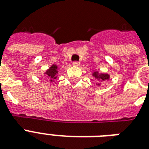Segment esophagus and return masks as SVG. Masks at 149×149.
Listing matches in <instances>:
<instances>
[{
    "label": "esophagus",
    "instance_id": "esophagus-1",
    "mask_svg": "<svg viewBox=\"0 0 149 149\" xmlns=\"http://www.w3.org/2000/svg\"><path fill=\"white\" fill-rule=\"evenodd\" d=\"M72 65H75V66H79V62H77V61H75V62H73V63H72Z\"/></svg>",
    "mask_w": 149,
    "mask_h": 149
}]
</instances>
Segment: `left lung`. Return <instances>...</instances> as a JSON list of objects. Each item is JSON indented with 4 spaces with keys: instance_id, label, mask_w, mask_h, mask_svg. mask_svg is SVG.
<instances>
[{
    "instance_id": "left-lung-1",
    "label": "left lung",
    "mask_w": 149,
    "mask_h": 149,
    "mask_svg": "<svg viewBox=\"0 0 149 149\" xmlns=\"http://www.w3.org/2000/svg\"><path fill=\"white\" fill-rule=\"evenodd\" d=\"M93 76L99 82H104L105 80H107V79H109V78H110V76L108 74H106V73H99L98 72H93ZM97 85H100V84H98Z\"/></svg>"
}]
</instances>
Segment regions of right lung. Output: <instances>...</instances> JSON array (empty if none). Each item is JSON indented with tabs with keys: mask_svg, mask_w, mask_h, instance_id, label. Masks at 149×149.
Segmentation results:
<instances>
[{
	"mask_svg": "<svg viewBox=\"0 0 149 149\" xmlns=\"http://www.w3.org/2000/svg\"><path fill=\"white\" fill-rule=\"evenodd\" d=\"M57 73H58V67L56 65H52L49 70L45 72V74L47 75V77L49 79L51 82L53 81V79H56L57 77Z\"/></svg>",
	"mask_w": 149,
	"mask_h": 149,
	"instance_id": "obj_1",
	"label": "right lung"
}]
</instances>
